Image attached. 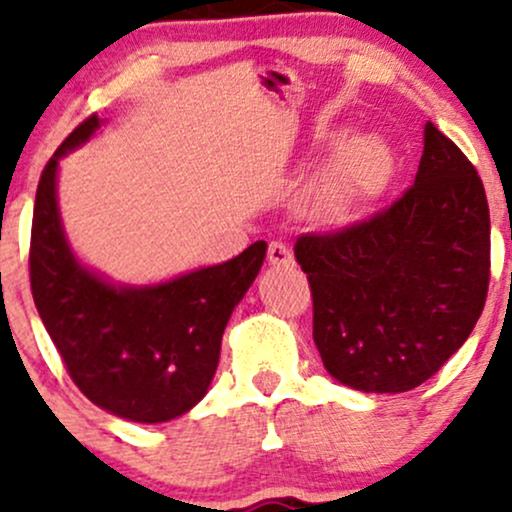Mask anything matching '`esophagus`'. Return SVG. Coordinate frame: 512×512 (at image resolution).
I'll use <instances>...</instances> for the list:
<instances>
[{
  "label": "esophagus",
  "mask_w": 512,
  "mask_h": 512,
  "mask_svg": "<svg viewBox=\"0 0 512 512\" xmlns=\"http://www.w3.org/2000/svg\"><path fill=\"white\" fill-rule=\"evenodd\" d=\"M267 260L272 267H291L293 264V252L289 250V245L281 243V240H272L267 250Z\"/></svg>",
  "instance_id": "1"
}]
</instances>
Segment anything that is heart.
<instances>
[{"label":"heart","instance_id":"b5f03b06","mask_svg":"<svg viewBox=\"0 0 512 512\" xmlns=\"http://www.w3.org/2000/svg\"><path fill=\"white\" fill-rule=\"evenodd\" d=\"M392 175V154L383 139L358 134L334 149L305 190L310 216L327 226H342L368 199L385 190Z\"/></svg>","mask_w":512,"mask_h":512}]
</instances>
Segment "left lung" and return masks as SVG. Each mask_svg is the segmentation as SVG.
<instances>
[{
    "mask_svg": "<svg viewBox=\"0 0 512 512\" xmlns=\"http://www.w3.org/2000/svg\"><path fill=\"white\" fill-rule=\"evenodd\" d=\"M313 339L334 380L407 392L467 342L489 291L491 221L467 156L424 127L414 185L392 207L327 236H301Z\"/></svg>",
    "mask_w": 512,
    "mask_h": 512,
    "instance_id": "obj_1",
    "label": "left lung"
}]
</instances>
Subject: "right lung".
<instances>
[{"mask_svg": "<svg viewBox=\"0 0 512 512\" xmlns=\"http://www.w3.org/2000/svg\"><path fill=\"white\" fill-rule=\"evenodd\" d=\"M103 125L88 117L40 175L31 231L35 308L84 395L120 419L163 424L207 395L233 308L260 272L267 243L161 284H113L74 255L57 204L60 158Z\"/></svg>", "mask_w": 512, "mask_h": 512, "instance_id": "1", "label": "right lung"}]
</instances>
